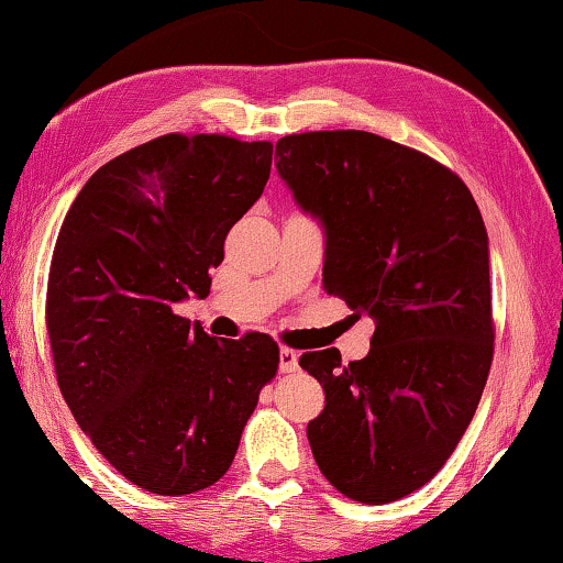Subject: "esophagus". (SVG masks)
<instances>
[{
    "label": "esophagus",
    "mask_w": 563,
    "mask_h": 563,
    "mask_svg": "<svg viewBox=\"0 0 563 563\" xmlns=\"http://www.w3.org/2000/svg\"><path fill=\"white\" fill-rule=\"evenodd\" d=\"M278 358H280V372H283V374L298 372V354H296V351L288 349V346H283Z\"/></svg>",
    "instance_id": "1"
}]
</instances>
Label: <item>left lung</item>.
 <instances>
[{
    "mask_svg": "<svg viewBox=\"0 0 563 563\" xmlns=\"http://www.w3.org/2000/svg\"><path fill=\"white\" fill-rule=\"evenodd\" d=\"M300 209L325 232L323 288L374 318L372 349L300 366L321 382L308 442L335 490L405 498L457 448L493 362L490 255L481 209L457 174L366 131H310L275 146Z\"/></svg>",
    "mask_w": 563,
    "mask_h": 563,
    "instance_id": "obj_1",
    "label": "left lung"
}]
</instances>
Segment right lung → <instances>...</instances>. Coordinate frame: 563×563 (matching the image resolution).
Segmentation results:
<instances>
[{
    "mask_svg": "<svg viewBox=\"0 0 563 563\" xmlns=\"http://www.w3.org/2000/svg\"><path fill=\"white\" fill-rule=\"evenodd\" d=\"M271 164V141L166 133L100 166L57 234L45 306L57 384L100 455L148 493L220 481L278 372L271 335L217 341L174 313L209 296Z\"/></svg>",
    "mask_w": 563,
    "mask_h": 563,
    "instance_id": "add662e5",
    "label": "right lung"
}]
</instances>
